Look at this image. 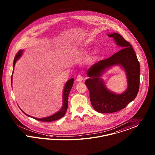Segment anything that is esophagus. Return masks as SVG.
<instances>
[{"instance_id":"34e87169","label":"esophagus","mask_w":155,"mask_h":155,"mask_svg":"<svg viewBox=\"0 0 155 155\" xmlns=\"http://www.w3.org/2000/svg\"><path fill=\"white\" fill-rule=\"evenodd\" d=\"M83 80V77L82 75L81 74H78L77 76V78H76V80L77 81H82Z\"/></svg>"}]
</instances>
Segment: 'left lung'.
I'll use <instances>...</instances> for the list:
<instances>
[{"label": "left lung", "mask_w": 155, "mask_h": 155, "mask_svg": "<svg viewBox=\"0 0 155 155\" xmlns=\"http://www.w3.org/2000/svg\"><path fill=\"white\" fill-rule=\"evenodd\" d=\"M121 47V50L108 58L93 64L87 71L90 78L85 85L90 93L91 105L97 112L110 113L127 107L137 96L140 86V66L132 45L118 33L109 34ZM120 64L125 70L128 79V88L123 94L116 95L108 91L100 77L103 71L113 65Z\"/></svg>", "instance_id": "8db88e82"}]
</instances>
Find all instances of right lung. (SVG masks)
I'll return each instance as SVG.
<instances>
[{
  "mask_svg": "<svg viewBox=\"0 0 155 155\" xmlns=\"http://www.w3.org/2000/svg\"><path fill=\"white\" fill-rule=\"evenodd\" d=\"M23 53V51L20 50L18 53L16 54L14 59V68L15 66V64L16 63V61L21 56V54ZM12 74L11 75V84H12ZM73 82H74V79L73 78H71L70 80L68 81L64 86V94H63V106L62 107L61 109L58 112L56 113L55 114H54L53 116H51L50 117H48L42 118H38L32 117L34 118V119L37 120L38 121H42V122H51V121H54L55 120H57L59 118H61L62 117H64L65 114V113L66 112L67 109H68V97H69V94L70 91L71 89L72 88V86L73 85ZM22 111V110H21ZM22 112L25 113L26 116H28V117H31L28 115H27L26 113L23 112Z\"/></svg>",
  "mask_w": 155,
  "mask_h": 155,
  "instance_id": "add662e5",
  "label": "right lung"
}]
</instances>
